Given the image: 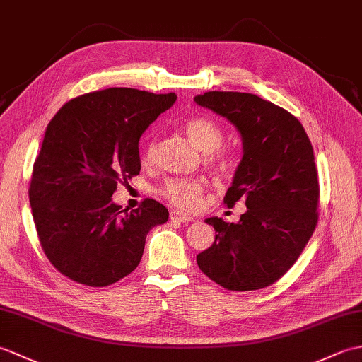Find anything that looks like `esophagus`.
I'll return each instance as SVG.
<instances>
[{
  "mask_svg": "<svg viewBox=\"0 0 362 362\" xmlns=\"http://www.w3.org/2000/svg\"><path fill=\"white\" fill-rule=\"evenodd\" d=\"M169 218H171V221H177V222H191V221H194L193 216H189V214L182 213L179 210H171V213H169Z\"/></svg>",
  "mask_w": 362,
  "mask_h": 362,
  "instance_id": "34e87169",
  "label": "esophagus"
}]
</instances>
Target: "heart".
<instances>
[{"instance_id":"b5f03b06","label":"heart","mask_w":362,"mask_h":362,"mask_svg":"<svg viewBox=\"0 0 362 362\" xmlns=\"http://www.w3.org/2000/svg\"><path fill=\"white\" fill-rule=\"evenodd\" d=\"M185 127L188 136L191 138L199 149L205 151L206 165L216 169L219 173H228L235 168V158L228 151L222 149L221 144L224 140V132L221 126L211 118L197 115L185 121ZM156 151V138H151L144 148V157L151 158ZM202 182L193 179V177H174L165 182L161 188V196L168 199L174 206L183 210L194 209L197 199L202 193Z\"/></svg>"}]
</instances>
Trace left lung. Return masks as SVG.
<instances>
[{"instance_id": "left-lung-1", "label": "left lung", "mask_w": 362, "mask_h": 362, "mask_svg": "<svg viewBox=\"0 0 362 362\" xmlns=\"http://www.w3.org/2000/svg\"><path fill=\"white\" fill-rule=\"evenodd\" d=\"M194 101L226 117L240 130L244 156L227 206L243 199L238 224L209 218L216 236L196 261L228 291L274 284L298 259L319 221V179L314 152L300 121L257 95L206 91Z\"/></svg>"}]
</instances>
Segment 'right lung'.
<instances>
[{
    "label": "right lung",
    "mask_w": 362,
    "mask_h": 362,
    "mask_svg": "<svg viewBox=\"0 0 362 362\" xmlns=\"http://www.w3.org/2000/svg\"><path fill=\"white\" fill-rule=\"evenodd\" d=\"M175 99L113 87L73 98L49 121L29 202L46 258L70 280L103 288L124 279L140 264L149 230L168 221L153 199L127 213L112 196L140 174V136Z\"/></svg>",
    "instance_id": "1"
}]
</instances>
